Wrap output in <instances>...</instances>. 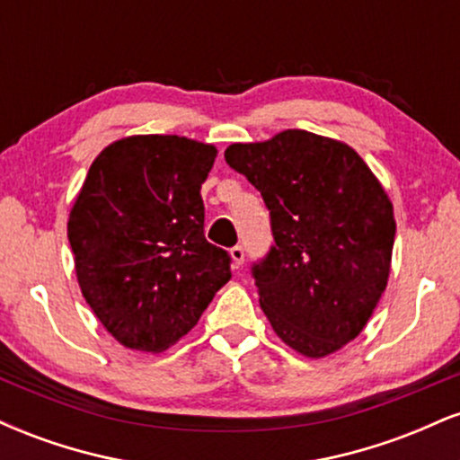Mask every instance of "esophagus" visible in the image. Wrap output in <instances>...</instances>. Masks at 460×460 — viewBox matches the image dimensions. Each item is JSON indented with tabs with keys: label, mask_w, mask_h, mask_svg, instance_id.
Here are the masks:
<instances>
[{
	"label": "esophagus",
	"mask_w": 460,
	"mask_h": 460,
	"mask_svg": "<svg viewBox=\"0 0 460 460\" xmlns=\"http://www.w3.org/2000/svg\"><path fill=\"white\" fill-rule=\"evenodd\" d=\"M231 260H234V266L240 268L244 263V246H234L231 248Z\"/></svg>",
	"instance_id": "obj_1"
}]
</instances>
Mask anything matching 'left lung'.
Instances as JSON below:
<instances>
[{"instance_id": "left-lung-1", "label": "left lung", "mask_w": 460, "mask_h": 460, "mask_svg": "<svg viewBox=\"0 0 460 460\" xmlns=\"http://www.w3.org/2000/svg\"><path fill=\"white\" fill-rule=\"evenodd\" d=\"M225 160L261 192L274 244L251 266L274 332L307 357L355 340L387 288L394 208L355 149L305 129L231 145Z\"/></svg>"}]
</instances>
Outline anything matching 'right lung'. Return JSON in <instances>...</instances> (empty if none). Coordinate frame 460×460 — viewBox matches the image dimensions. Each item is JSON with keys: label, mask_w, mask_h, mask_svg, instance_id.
I'll return each instance as SVG.
<instances>
[{"label": "right lung", "mask_w": 460, "mask_h": 460, "mask_svg": "<svg viewBox=\"0 0 460 460\" xmlns=\"http://www.w3.org/2000/svg\"><path fill=\"white\" fill-rule=\"evenodd\" d=\"M214 157L203 142L131 136L88 171L68 242L84 298L123 346L166 350L231 279V255L203 231L200 186Z\"/></svg>", "instance_id": "obj_1"}]
</instances>
